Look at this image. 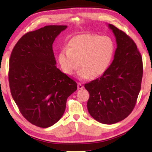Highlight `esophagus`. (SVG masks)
I'll list each match as a JSON object with an SVG mask.
<instances>
[{"label":"esophagus","mask_w":152,"mask_h":152,"mask_svg":"<svg viewBox=\"0 0 152 152\" xmlns=\"http://www.w3.org/2000/svg\"><path fill=\"white\" fill-rule=\"evenodd\" d=\"M78 88L80 89H80H83V88H84V86L82 85V84L81 83H78Z\"/></svg>","instance_id":"obj_1"}]
</instances>
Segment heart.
Returning a JSON list of instances; mask_svg holds the SVG:
<instances>
[{
	"label": "heart",
	"mask_w": 152,
	"mask_h": 152,
	"mask_svg": "<svg viewBox=\"0 0 152 152\" xmlns=\"http://www.w3.org/2000/svg\"><path fill=\"white\" fill-rule=\"evenodd\" d=\"M115 51L113 39L109 36L96 34H81L72 38L68 48L59 54V62L63 71L73 74L80 66L77 77L86 80L103 74L110 64Z\"/></svg>",
	"instance_id": "b5f03b06"
}]
</instances>
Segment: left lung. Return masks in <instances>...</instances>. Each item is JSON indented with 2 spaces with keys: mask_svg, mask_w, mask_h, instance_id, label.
Instances as JSON below:
<instances>
[{
  "mask_svg": "<svg viewBox=\"0 0 152 152\" xmlns=\"http://www.w3.org/2000/svg\"><path fill=\"white\" fill-rule=\"evenodd\" d=\"M116 39L112 63L99 78L84 84L90 97L87 109L94 119L111 125L125 119L134 109L141 89L142 58L135 42L109 24Z\"/></svg>",
  "mask_w": 152,
  "mask_h": 152,
  "instance_id": "left-lung-1",
  "label": "left lung"
}]
</instances>
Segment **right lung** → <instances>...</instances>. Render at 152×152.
I'll use <instances>...</instances> for the list:
<instances>
[{"label":"right lung","mask_w":152,"mask_h":152,"mask_svg":"<svg viewBox=\"0 0 152 152\" xmlns=\"http://www.w3.org/2000/svg\"><path fill=\"white\" fill-rule=\"evenodd\" d=\"M67 25H48L27 33L15 45L9 61V82L23 116L47 128L62 117L76 82L56 67L52 45Z\"/></svg>","instance_id":"add662e5"}]
</instances>
